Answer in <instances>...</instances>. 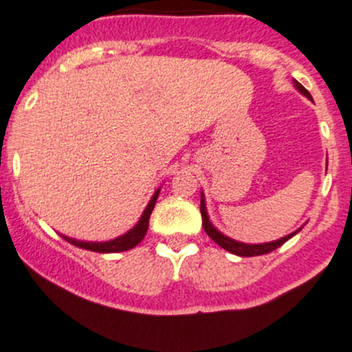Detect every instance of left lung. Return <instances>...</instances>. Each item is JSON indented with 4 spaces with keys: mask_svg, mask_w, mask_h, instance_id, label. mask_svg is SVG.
<instances>
[{
    "mask_svg": "<svg viewBox=\"0 0 352 352\" xmlns=\"http://www.w3.org/2000/svg\"><path fill=\"white\" fill-rule=\"evenodd\" d=\"M295 88H297L298 91H300L304 97H307L309 100H313V97H311V94L307 90H305L304 87H302L298 81H294ZM199 210H201V217H203V229H205L206 234L210 236V238L213 239V241L217 243L219 246H222L224 250L231 252V254L234 255H239V257H255V255H264V254H269V252L276 250V248H280L281 245H283L285 241H288V239L292 238V236L297 234L300 229H297L295 232H292V234L285 236V238H280L276 239V241H269V243H257V245H252V243H241V241H236V239L229 238V236L222 234L219 229L215 228V226L210 222V217H208V212H206V203H205V195L201 192V206H199Z\"/></svg>",
    "mask_w": 352,
    "mask_h": 352,
    "instance_id": "left-lung-1",
    "label": "left lung"
}]
</instances>
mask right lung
I'll return each mask as SVG.
<instances>
[{
  "instance_id": "right-lung-1",
  "label": "right lung",
  "mask_w": 352,
  "mask_h": 352,
  "mask_svg": "<svg viewBox=\"0 0 352 352\" xmlns=\"http://www.w3.org/2000/svg\"><path fill=\"white\" fill-rule=\"evenodd\" d=\"M157 196H160V189H156V192L153 195L151 201L147 203L146 210H144V213H142V217L139 219V222H137V224L133 226L130 231H126L124 234L118 236V238L109 239V241H81V239L69 238V236H64V234H60V236L65 239V241L71 243V245L80 246V248H83V250L98 252V254H116V252L130 250V248H133V246L139 245V243L144 239V236H146L147 228H149V217H151V213H153L154 205H156Z\"/></svg>"
}]
</instances>
